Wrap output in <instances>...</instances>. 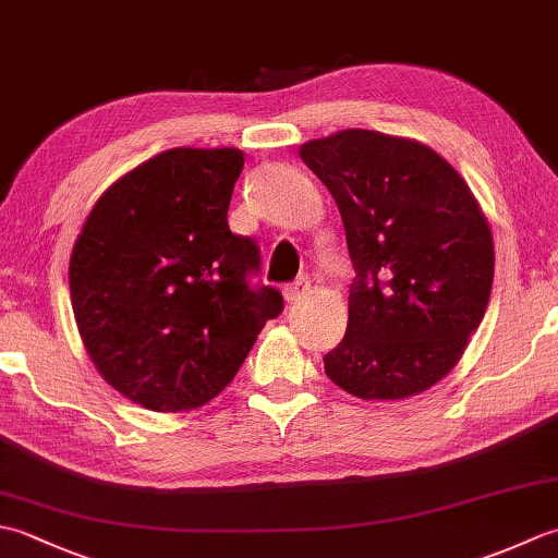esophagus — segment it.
<instances>
[{"label": "esophagus", "instance_id": "34e87169", "mask_svg": "<svg viewBox=\"0 0 558 558\" xmlns=\"http://www.w3.org/2000/svg\"><path fill=\"white\" fill-rule=\"evenodd\" d=\"M310 290H312V282H310V278H300L298 282H292V286H288L286 290H282V294H286V302L294 304V302L304 300L306 294H310Z\"/></svg>", "mask_w": 558, "mask_h": 558}]
</instances>
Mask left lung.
<instances>
[{"instance_id": "8db88e82", "label": "left lung", "mask_w": 558, "mask_h": 558, "mask_svg": "<svg viewBox=\"0 0 558 558\" xmlns=\"http://www.w3.org/2000/svg\"><path fill=\"white\" fill-rule=\"evenodd\" d=\"M300 156L333 194L357 280L326 376L362 400L420 396L487 312L494 236L468 182L422 141L342 129Z\"/></svg>"}]
</instances>
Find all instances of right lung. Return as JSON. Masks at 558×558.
<instances>
[{"instance_id": "right-lung-1", "label": "right lung", "mask_w": 558, "mask_h": 558, "mask_svg": "<svg viewBox=\"0 0 558 558\" xmlns=\"http://www.w3.org/2000/svg\"><path fill=\"white\" fill-rule=\"evenodd\" d=\"M240 148H170L105 189L69 258L78 336L100 376L136 405L189 412L228 386L276 288H248L258 246L228 208Z\"/></svg>"}]
</instances>
